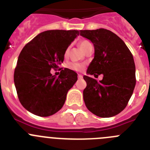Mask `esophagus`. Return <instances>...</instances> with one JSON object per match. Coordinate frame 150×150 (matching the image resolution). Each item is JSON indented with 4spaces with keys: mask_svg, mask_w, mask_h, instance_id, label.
<instances>
[{
    "mask_svg": "<svg viewBox=\"0 0 150 150\" xmlns=\"http://www.w3.org/2000/svg\"><path fill=\"white\" fill-rule=\"evenodd\" d=\"M78 78H79V79H81V78H83V75H80V74L78 75Z\"/></svg>",
    "mask_w": 150,
    "mask_h": 150,
    "instance_id": "34e87169",
    "label": "esophagus"
}]
</instances>
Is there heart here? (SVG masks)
I'll return each mask as SVG.
<instances>
[{
	"label": "heart",
	"instance_id": "obj_1",
	"mask_svg": "<svg viewBox=\"0 0 150 150\" xmlns=\"http://www.w3.org/2000/svg\"><path fill=\"white\" fill-rule=\"evenodd\" d=\"M91 43L90 42L87 40H81V41L79 42V46L81 48V50H84L86 48V47L88 45H90ZM69 51L67 50L65 52V57H67L68 55ZM68 68L71 70H73V71H75V72H80L83 69V66L81 63H69L68 64Z\"/></svg>",
	"mask_w": 150,
	"mask_h": 150
}]
</instances>
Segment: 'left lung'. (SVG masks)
Instances as JSON below:
<instances>
[{"label":"left lung","mask_w":150,"mask_h":150,"mask_svg":"<svg viewBox=\"0 0 150 150\" xmlns=\"http://www.w3.org/2000/svg\"><path fill=\"white\" fill-rule=\"evenodd\" d=\"M80 32L95 48L87 75H83L87 82L83 91L86 107L98 117H114L126 107L135 87L133 56L125 42L110 30L99 28ZM95 73L103 75L102 81L98 82L88 76Z\"/></svg>","instance_id":"8db88e82"}]
</instances>
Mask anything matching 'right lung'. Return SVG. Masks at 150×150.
I'll return each instance as SVG.
<instances>
[{
  "mask_svg": "<svg viewBox=\"0 0 150 150\" xmlns=\"http://www.w3.org/2000/svg\"><path fill=\"white\" fill-rule=\"evenodd\" d=\"M78 35L75 30H46L21 50L15 69L14 83L18 99L27 110L36 116L49 117L62 108L78 75L65 68L56 77L51 70L63 63L66 51Z\"/></svg>",
  "mask_w": 150,
  "mask_h": 150,
  "instance_id": "add662e5",
  "label": "right lung"
}]
</instances>
